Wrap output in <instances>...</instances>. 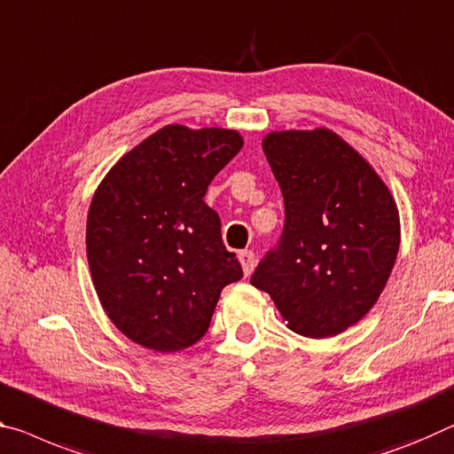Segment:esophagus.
<instances>
[{"mask_svg":"<svg viewBox=\"0 0 454 454\" xmlns=\"http://www.w3.org/2000/svg\"><path fill=\"white\" fill-rule=\"evenodd\" d=\"M239 262L242 266L244 275L248 277L254 269V253H250V250H242V253H239Z\"/></svg>","mask_w":454,"mask_h":454,"instance_id":"1","label":"esophagus"}]
</instances>
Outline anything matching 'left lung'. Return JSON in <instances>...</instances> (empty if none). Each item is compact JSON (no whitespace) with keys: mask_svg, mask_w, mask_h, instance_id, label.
Masks as SVG:
<instances>
[{"mask_svg":"<svg viewBox=\"0 0 454 454\" xmlns=\"http://www.w3.org/2000/svg\"><path fill=\"white\" fill-rule=\"evenodd\" d=\"M285 198L278 248L254 270L286 327L325 340L378 303L400 248V214L365 157L327 127L264 135Z\"/></svg>","mask_w":454,"mask_h":454,"instance_id":"1","label":"left lung"}]
</instances>
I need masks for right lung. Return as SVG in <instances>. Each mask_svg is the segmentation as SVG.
Wrapping results in <instances>:
<instances>
[{
	"label": "right lung",
	"mask_w": 454,
	"mask_h": 454,
	"mask_svg": "<svg viewBox=\"0 0 454 454\" xmlns=\"http://www.w3.org/2000/svg\"><path fill=\"white\" fill-rule=\"evenodd\" d=\"M234 129L165 125L121 157L92 196L86 256L106 317L143 348L198 343L226 285L242 278L204 201L239 153Z\"/></svg>",
	"instance_id": "obj_1"
}]
</instances>
